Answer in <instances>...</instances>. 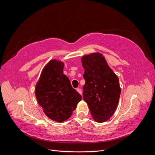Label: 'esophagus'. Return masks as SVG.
Segmentation results:
<instances>
[{"mask_svg":"<svg viewBox=\"0 0 155 155\" xmlns=\"http://www.w3.org/2000/svg\"><path fill=\"white\" fill-rule=\"evenodd\" d=\"M76 91H77V92L79 93V94H80L81 95H82V91H81V88H77L76 89Z\"/></svg>","mask_w":155,"mask_h":155,"instance_id":"34e87169","label":"esophagus"}]
</instances>
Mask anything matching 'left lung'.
<instances>
[{"label":"left lung","instance_id":"8db88e82","mask_svg":"<svg viewBox=\"0 0 155 155\" xmlns=\"http://www.w3.org/2000/svg\"><path fill=\"white\" fill-rule=\"evenodd\" d=\"M81 61L85 80L83 100L87 103L93 119L98 123L105 122L113 115L118 104L119 79L100 53L84 55Z\"/></svg>","mask_w":155,"mask_h":155}]
</instances>
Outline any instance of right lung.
Segmentation results:
<instances>
[{"instance_id": "add662e5", "label": "right lung", "mask_w": 155, "mask_h": 155, "mask_svg": "<svg viewBox=\"0 0 155 155\" xmlns=\"http://www.w3.org/2000/svg\"><path fill=\"white\" fill-rule=\"evenodd\" d=\"M63 62L51 60L42 71L35 90L45 114L58 122L68 120L81 100V96L63 74Z\"/></svg>"}]
</instances>
